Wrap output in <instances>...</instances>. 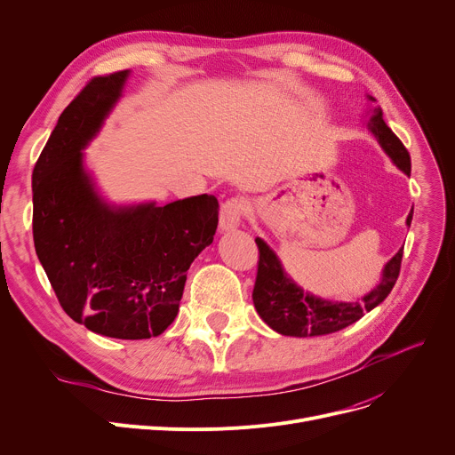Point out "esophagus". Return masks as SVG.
<instances>
[{
  "mask_svg": "<svg viewBox=\"0 0 455 455\" xmlns=\"http://www.w3.org/2000/svg\"><path fill=\"white\" fill-rule=\"evenodd\" d=\"M245 204L242 199H228L221 204L220 213V232H232L242 225Z\"/></svg>",
  "mask_w": 455,
  "mask_h": 455,
  "instance_id": "1",
  "label": "esophagus"
}]
</instances>
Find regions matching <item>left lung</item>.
Segmentation results:
<instances>
[{
  "mask_svg": "<svg viewBox=\"0 0 455 455\" xmlns=\"http://www.w3.org/2000/svg\"><path fill=\"white\" fill-rule=\"evenodd\" d=\"M369 101H376L367 95ZM367 127L378 140L381 149L391 158V162L405 175L411 173V158L403 143L395 136V132L384 122V114L379 107L371 110L367 119ZM413 208L405 220V225H411ZM256 245L259 251L258 275L252 291V302L258 315L264 323L282 336L291 338H312L326 336L331 331H339L355 321H360L367 312L384 302L391 293L393 285L400 273L402 249L387 261L381 269L379 282L365 293L362 299L354 302H341L317 297L309 291H304L300 285L283 271V266L276 252L256 237Z\"/></svg>",
  "mask_w": 455,
  "mask_h": 455,
  "instance_id": "1",
  "label": "left lung"
}]
</instances>
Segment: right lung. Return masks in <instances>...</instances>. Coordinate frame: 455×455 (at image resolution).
Listing matches in <instances>:
<instances>
[{"label":"right lung","instance_id":"add662e5","mask_svg":"<svg viewBox=\"0 0 455 455\" xmlns=\"http://www.w3.org/2000/svg\"><path fill=\"white\" fill-rule=\"evenodd\" d=\"M131 71L95 77L60 114L33 170V237L64 312L114 339H149L170 326L186 271L213 242L220 203L194 196L158 206L112 204L84 149L124 95Z\"/></svg>","mask_w":455,"mask_h":455}]
</instances>
